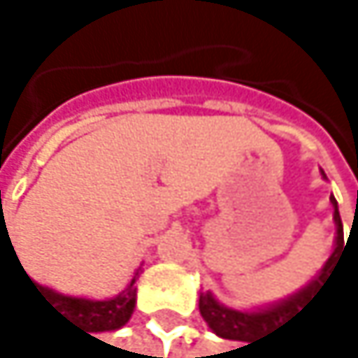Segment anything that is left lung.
Wrapping results in <instances>:
<instances>
[{
	"label": "left lung",
	"mask_w": 358,
	"mask_h": 358,
	"mask_svg": "<svg viewBox=\"0 0 358 358\" xmlns=\"http://www.w3.org/2000/svg\"><path fill=\"white\" fill-rule=\"evenodd\" d=\"M320 173L327 180L322 169H320ZM331 203H333V221H335V249H333L331 257L324 262V266L318 271V275H313V279L305 287H301L299 292L290 294L287 299H281L273 305L255 307V309H234V307L219 303L213 292H199V313L215 335H219L223 339L245 341L249 346V341L253 343L255 337L266 335L273 329L283 327V322L292 320L294 315H299L303 311V305H307V303H311V299H315L318 287L324 285V279L329 277V273L333 268L335 253L343 249V225H341V217H339V208H337V199L333 195H331Z\"/></svg>",
	"instance_id": "obj_1"
}]
</instances>
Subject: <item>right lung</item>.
Segmentation results:
<instances>
[{"label":"right lung","mask_w":358,"mask_h":358,"mask_svg":"<svg viewBox=\"0 0 358 358\" xmlns=\"http://www.w3.org/2000/svg\"><path fill=\"white\" fill-rule=\"evenodd\" d=\"M1 236L6 238V245L12 247V241L8 236V227H6L3 219L0 221V251ZM12 251H15V247H12ZM15 255H17V251H15ZM17 259H19V255H17ZM139 273H141V266L137 268V273L133 275V279L129 281V285L124 287V290L115 296H111V299H105V301L85 299V296H68V294L55 292L53 287L36 283L34 279L27 277V273H25V277L36 287V292L43 296V301L49 303L59 315H64V318H68L71 322L83 327L90 333H103V331H117L131 320V315L135 311V303H137L135 281H137Z\"/></svg>","instance_id":"add662e5"}]
</instances>
